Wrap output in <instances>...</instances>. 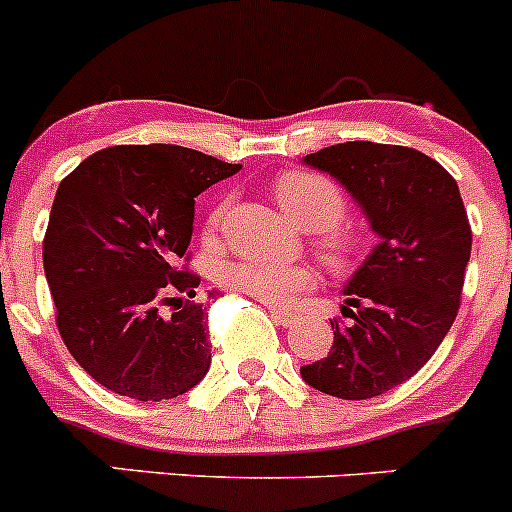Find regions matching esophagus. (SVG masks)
Wrapping results in <instances>:
<instances>
[{"instance_id":"34e87169","label":"esophagus","mask_w":512,"mask_h":512,"mask_svg":"<svg viewBox=\"0 0 512 512\" xmlns=\"http://www.w3.org/2000/svg\"><path fill=\"white\" fill-rule=\"evenodd\" d=\"M268 310H271L273 320H276L281 328H288V325H293L295 320H298L293 313H288V310H283V308H276V305H268Z\"/></svg>"}]
</instances>
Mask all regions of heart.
<instances>
[{"label":"heart","instance_id":"1","mask_svg":"<svg viewBox=\"0 0 512 512\" xmlns=\"http://www.w3.org/2000/svg\"><path fill=\"white\" fill-rule=\"evenodd\" d=\"M273 197L295 224L315 229V249L333 268H350L365 254V231L342 224L347 202L335 182L308 170H288L273 182ZM224 221V204L207 217L204 236L212 239ZM219 283L229 291L246 293L271 305H288L298 293L313 286V271L300 263L266 258H231L221 263Z\"/></svg>","mask_w":512,"mask_h":512}]
</instances>
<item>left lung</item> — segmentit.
<instances>
[{"mask_svg": "<svg viewBox=\"0 0 512 512\" xmlns=\"http://www.w3.org/2000/svg\"><path fill=\"white\" fill-rule=\"evenodd\" d=\"M303 162L352 194L379 244L345 286L350 323L330 320L333 347L300 377L330 397H379L414 377L456 320L471 258L461 192L439 162L402 145L342 142Z\"/></svg>", "mask_w": 512, "mask_h": 512, "instance_id": "obj_1", "label": "left lung"}]
</instances>
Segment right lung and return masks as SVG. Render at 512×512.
<instances>
[{"label":"right lung","instance_id":"obj_1","mask_svg":"<svg viewBox=\"0 0 512 512\" xmlns=\"http://www.w3.org/2000/svg\"><path fill=\"white\" fill-rule=\"evenodd\" d=\"M241 170L179 145H115L86 157L56 189L44 273L73 360L98 384L138 402L175 399L212 365L199 276L177 271L194 229V199ZM189 258V256H187ZM214 293H209L212 298Z\"/></svg>","mask_w":512,"mask_h":512}]
</instances>
